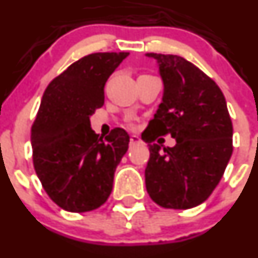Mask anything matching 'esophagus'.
<instances>
[{
	"label": "esophagus",
	"instance_id": "obj_1",
	"mask_svg": "<svg viewBox=\"0 0 258 258\" xmlns=\"http://www.w3.org/2000/svg\"><path fill=\"white\" fill-rule=\"evenodd\" d=\"M142 139H140L138 135H132L130 138V145H134V144H142Z\"/></svg>",
	"mask_w": 258,
	"mask_h": 258
}]
</instances>
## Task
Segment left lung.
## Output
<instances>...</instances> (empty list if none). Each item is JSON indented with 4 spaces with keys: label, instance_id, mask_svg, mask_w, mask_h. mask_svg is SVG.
I'll use <instances>...</instances> for the list:
<instances>
[{
    "label": "left lung",
    "instance_id": "left-lung-1",
    "mask_svg": "<svg viewBox=\"0 0 258 258\" xmlns=\"http://www.w3.org/2000/svg\"><path fill=\"white\" fill-rule=\"evenodd\" d=\"M145 56L157 61L164 86L148 128L155 135L170 134L177 142L172 148L149 144L145 187L160 207L188 210L210 197L232 155L233 128L226 99L215 81L185 58Z\"/></svg>",
    "mask_w": 258,
    "mask_h": 258
}]
</instances>
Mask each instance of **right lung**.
<instances>
[{
  "mask_svg": "<svg viewBox=\"0 0 258 258\" xmlns=\"http://www.w3.org/2000/svg\"><path fill=\"white\" fill-rule=\"evenodd\" d=\"M129 52H96L71 63L43 93L31 129L34 167L48 197L69 212H89L106 202L129 134L105 139L90 128L104 105V86Z\"/></svg>",
  "mask_w": 258,
  "mask_h": 258,
  "instance_id": "1",
  "label": "right lung"
}]
</instances>
